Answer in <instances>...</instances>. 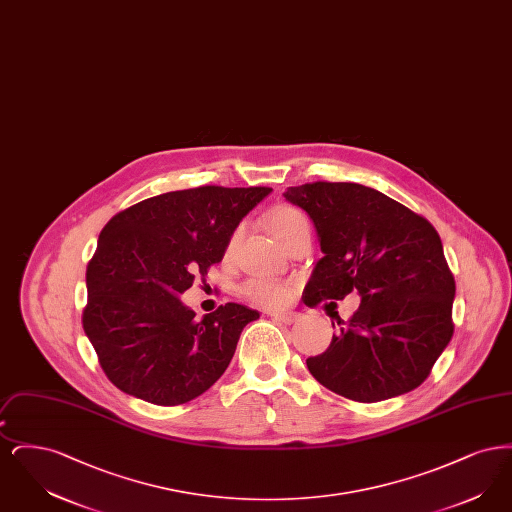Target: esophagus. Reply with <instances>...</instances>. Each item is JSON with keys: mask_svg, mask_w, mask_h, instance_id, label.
<instances>
[{"mask_svg": "<svg viewBox=\"0 0 512 512\" xmlns=\"http://www.w3.org/2000/svg\"><path fill=\"white\" fill-rule=\"evenodd\" d=\"M268 315L274 318V320L284 322V324H293V322H297V320H299V315H297V313H293V311H280V313H268Z\"/></svg>", "mask_w": 512, "mask_h": 512, "instance_id": "1", "label": "esophagus"}]
</instances>
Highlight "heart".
I'll return each mask as SVG.
<instances>
[{
    "label": "heart",
    "instance_id": "b5f03b06",
    "mask_svg": "<svg viewBox=\"0 0 512 512\" xmlns=\"http://www.w3.org/2000/svg\"><path fill=\"white\" fill-rule=\"evenodd\" d=\"M307 220L305 217L288 205H280L276 209H272V213L268 215V230L270 234L282 244L284 238L293 232L299 224H305ZM236 236L232 238L230 247L234 244ZM244 293L253 299L255 303H261V305H267V307H276V305H282L288 301L290 297V288L284 286L282 282H276V280H268V278H253L249 280L244 286Z\"/></svg>",
    "mask_w": 512,
    "mask_h": 512
}]
</instances>
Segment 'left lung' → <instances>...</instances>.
<instances>
[{"label": "left lung", "mask_w": 512, "mask_h": 512, "mask_svg": "<svg viewBox=\"0 0 512 512\" xmlns=\"http://www.w3.org/2000/svg\"><path fill=\"white\" fill-rule=\"evenodd\" d=\"M303 209L324 253L303 299L361 297L351 320L309 372L353 401H384L418 388L453 336L455 280L436 228L388 195L351 182L286 190Z\"/></svg>", "instance_id": "obj_1"}]
</instances>
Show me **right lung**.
Instances as JSON below:
<instances>
[{"instance_id": "right-lung-1", "label": "right lung", "mask_w": 512, "mask_h": 512, "mask_svg": "<svg viewBox=\"0 0 512 512\" xmlns=\"http://www.w3.org/2000/svg\"><path fill=\"white\" fill-rule=\"evenodd\" d=\"M270 188L201 186L144 199L105 224L86 270L84 332L119 390L155 405L188 403L230 365L245 324L238 303L195 320L180 295L220 263Z\"/></svg>"}]
</instances>
